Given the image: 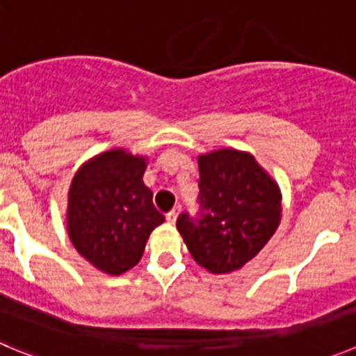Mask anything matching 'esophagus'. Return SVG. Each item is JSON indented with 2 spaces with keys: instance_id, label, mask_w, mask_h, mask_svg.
<instances>
[{
  "instance_id": "obj_1",
  "label": "esophagus",
  "mask_w": 356,
  "mask_h": 356,
  "mask_svg": "<svg viewBox=\"0 0 356 356\" xmlns=\"http://www.w3.org/2000/svg\"><path fill=\"white\" fill-rule=\"evenodd\" d=\"M179 211H181V207H175L174 211H170V213L166 214V220H168V223H172V225H174V223L177 222V218H179Z\"/></svg>"
}]
</instances>
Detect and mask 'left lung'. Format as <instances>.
I'll return each instance as SVG.
<instances>
[{"instance_id": "1", "label": "left lung", "mask_w": 356, "mask_h": 356, "mask_svg": "<svg viewBox=\"0 0 356 356\" xmlns=\"http://www.w3.org/2000/svg\"><path fill=\"white\" fill-rule=\"evenodd\" d=\"M200 220L182 213L177 230L197 264L209 273L241 270L280 225L277 181L246 150L218 149L198 156Z\"/></svg>"}]
</instances>
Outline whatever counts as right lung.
<instances>
[{"label": "right lung", "mask_w": 356, "mask_h": 356, "mask_svg": "<svg viewBox=\"0 0 356 356\" xmlns=\"http://www.w3.org/2000/svg\"><path fill=\"white\" fill-rule=\"evenodd\" d=\"M147 156L117 147L79 166L67 197V234L79 255L106 275L140 262L150 232L165 222L143 184Z\"/></svg>", "instance_id": "add662e5"}]
</instances>
